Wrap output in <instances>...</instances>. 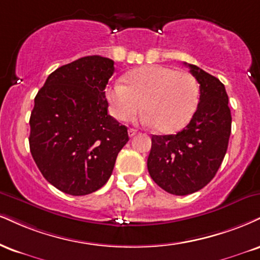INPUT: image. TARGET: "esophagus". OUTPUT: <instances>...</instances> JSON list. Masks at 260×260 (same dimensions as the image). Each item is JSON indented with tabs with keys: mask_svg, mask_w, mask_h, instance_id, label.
<instances>
[{
	"mask_svg": "<svg viewBox=\"0 0 260 260\" xmlns=\"http://www.w3.org/2000/svg\"><path fill=\"white\" fill-rule=\"evenodd\" d=\"M137 133H138V132H137V129H134V128H129V129H128V136H129L131 138L136 136Z\"/></svg>",
	"mask_w": 260,
	"mask_h": 260,
	"instance_id": "1",
	"label": "esophagus"
}]
</instances>
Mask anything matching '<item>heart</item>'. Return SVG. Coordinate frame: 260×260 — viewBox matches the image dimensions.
<instances>
[{
	"label": "heart",
	"mask_w": 260,
	"mask_h": 260,
	"mask_svg": "<svg viewBox=\"0 0 260 260\" xmlns=\"http://www.w3.org/2000/svg\"><path fill=\"white\" fill-rule=\"evenodd\" d=\"M123 81L106 89L110 112L118 121L134 117L143 106L146 123L161 133H174L186 126L198 108V82L186 71L145 65L127 73Z\"/></svg>",
	"instance_id": "1"
}]
</instances>
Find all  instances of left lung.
<instances>
[{"label":"left lung","instance_id":"obj_1","mask_svg":"<svg viewBox=\"0 0 260 260\" xmlns=\"http://www.w3.org/2000/svg\"><path fill=\"white\" fill-rule=\"evenodd\" d=\"M200 102L187 126L177 134L152 136L148 171L165 191L184 196L201 190L219 170L231 133L226 90L217 77L192 64Z\"/></svg>","mask_w":260,"mask_h":260}]
</instances>
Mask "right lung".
Wrapping results in <instances>:
<instances>
[{"mask_svg": "<svg viewBox=\"0 0 260 260\" xmlns=\"http://www.w3.org/2000/svg\"><path fill=\"white\" fill-rule=\"evenodd\" d=\"M114 60L89 55L47 77L30 116V151L47 181L74 196L96 191L110 178L127 127L108 112L105 87Z\"/></svg>", "mask_w": 260, "mask_h": 260, "instance_id": "add662e5", "label": "right lung"}]
</instances>
